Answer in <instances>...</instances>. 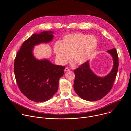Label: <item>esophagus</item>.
Here are the masks:
<instances>
[{
    "mask_svg": "<svg viewBox=\"0 0 131 131\" xmlns=\"http://www.w3.org/2000/svg\"><path fill=\"white\" fill-rule=\"evenodd\" d=\"M69 70H70V69H69V68H68V67H66L65 69V70H64V71H65V72L68 71H69Z\"/></svg>",
    "mask_w": 131,
    "mask_h": 131,
    "instance_id": "34e87169",
    "label": "esophagus"
}]
</instances>
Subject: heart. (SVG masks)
<instances>
[{
    "label": "heart",
    "instance_id": "1",
    "mask_svg": "<svg viewBox=\"0 0 131 131\" xmlns=\"http://www.w3.org/2000/svg\"><path fill=\"white\" fill-rule=\"evenodd\" d=\"M95 37L81 33H71L64 37L62 43L58 41L54 46V52L58 63L64 65L71 59L76 64L86 62L97 48Z\"/></svg>",
    "mask_w": 131,
    "mask_h": 131
}]
</instances>
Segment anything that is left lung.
I'll return each instance as SVG.
<instances>
[{"label": "left lung", "instance_id": "left-lung-1", "mask_svg": "<svg viewBox=\"0 0 131 131\" xmlns=\"http://www.w3.org/2000/svg\"><path fill=\"white\" fill-rule=\"evenodd\" d=\"M113 59L110 72L104 77L97 76L91 69L89 61L74 70L75 74L73 88L77 95L88 101H96L106 96L113 86L118 72L119 62L115 48L107 51Z\"/></svg>", "mask_w": 131, "mask_h": 131}]
</instances>
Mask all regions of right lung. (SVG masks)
I'll use <instances>...</instances> for the list:
<instances>
[{
    "instance_id": "obj_1",
    "label": "right lung",
    "mask_w": 131,
    "mask_h": 131,
    "mask_svg": "<svg viewBox=\"0 0 131 131\" xmlns=\"http://www.w3.org/2000/svg\"><path fill=\"white\" fill-rule=\"evenodd\" d=\"M53 34L52 31L33 34L23 43L14 60L17 85L27 98L35 102H45L54 95L65 69V66L52 64L48 59H37L34 55V47L50 42L54 38Z\"/></svg>"
}]
</instances>
